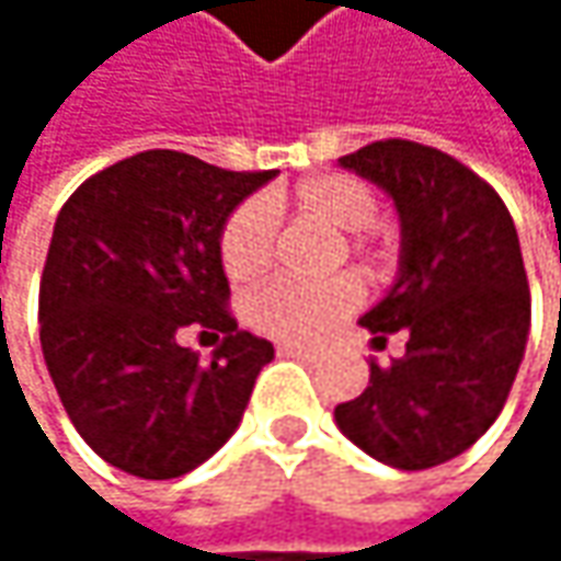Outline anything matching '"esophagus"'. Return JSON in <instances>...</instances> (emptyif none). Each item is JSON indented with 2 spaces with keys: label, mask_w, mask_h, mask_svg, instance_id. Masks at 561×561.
<instances>
[{
  "label": "esophagus",
  "mask_w": 561,
  "mask_h": 561,
  "mask_svg": "<svg viewBox=\"0 0 561 561\" xmlns=\"http://www.w3.org/2000/svg\"><path fill=\"white\" fill-rule=\"evenodd\" d=\"M282 357H295V360H305V364H311L318 354L314 351H305V347H295V344H282L279 347Z\"/></svg>",
  "instance_id": "34e87169"
}]
</instances>
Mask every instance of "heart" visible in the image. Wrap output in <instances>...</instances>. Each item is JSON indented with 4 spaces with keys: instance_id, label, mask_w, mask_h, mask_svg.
I'll return each instance as SVG.
<instances>
[{
    "instance_id": "b5f03b06",
    "label": "heart",
    "mask_w": 561,
    "mask_h": 561,
    "mask_svg": "<svg viewBox=\"0 0 561 561\" xmlns=\"http://www.w3.org/2000/svg\"><path fill=\"white\" fill-rule=\"evenodd\" d=\"M288 207L324 224L334 233H344L341 243L354 250H367L370 233L367 224L377 217V194L370 184L351 178V174H318L301 181ZM220 260L233 282L260 279L270 270L273 260V217L266 204L250 201L233 210V217L224 227L220 240ZM360 301L357 282L347 276L318 282V285H298V282H276L266 285L250 298V324L285 344H318L324 341L334 324L354 311Z\"/></svg>"
}]
</instances>
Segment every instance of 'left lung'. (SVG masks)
<instances>
[{
  "instance_id": "left-lung-1",
  "label": "left lung",
  "mask_w": 561,
  "mask_h": 561,
  "mask_svg": "<svg viewBox=\"0 0 561 561\" xmlns=\"http://www.w3.org/2000/svg\"><path fill=\"white\" fill-rule=\"evenodd\" d=\"M377 184L399 217V270L360 318L383 351L405 354L334 409L337 428L370 458L425 471L468 451L501 415L526 354L529 285L519 237L497 191L451 156L387 139L344 159Z\"/></svg>"
}]
</instances>
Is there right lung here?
I'll use <instances>...</instances> for the list:
<instances>
[{"label": "right lung", "mask_w": 561, "mask_h": 561, "mask_svg": "<svg viewBox=\"0 0 561 561\" xmlns=\"http://www.w3.org/2000/svg\"><path fill=\"white\" fill-rule=\"evenodd\" d=\"M276 171L149 149L87 178L60 207L42 273V354L80 438L113 468L169 481L237 432L273 344L237 331L220 240ZM225 334L204 365L176 337Z\"/></svg>", "instance_id": "obj_1"}]
</instances>
